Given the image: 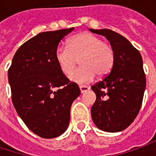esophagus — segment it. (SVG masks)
<instances>
[{
  "label": "esophagus",
  "instance_id": "34e87169",
  "mask_svg": "<svg viewBox=\"0 0 156 156\" xmlns=\"http://www.w3.org/2000/svg\"><path fill=\"white\" fill-rule=\"evenodd\" d=\"M79 88H80V91H81L82 93L87 91L90 89V87H89L88 85H79Z\"/></svg>",
  "mask_w": 156,
  "mask_h": 156
}]
</instances>
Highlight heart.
I'll list each match as a JSON object with an SVG mask.
<instances>
[{"mask_svg": "<svg viewBox=\"0 0 156 156\" xmlns=\"http://www.w3.org/2000/svg\"><path fill=\"white\" fill-rule=\"evenodd\" d=\"M55 58L60 70L69 75L80 59L82 66L71 73L70 78L75 83L91 82L98 74L106 76L114 64L113 48L97 36L81 33L70 38L68 46L59 45L55 51Z\"/></svg>", "mask_w": 156, "mask_h": 156, "instance_id": "heart-1", "label": "heart"}]
</instances>
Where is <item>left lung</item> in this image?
Wrapping results in <instances>:
<instances>
[{
    "label": "left lung",
    "instance_id": "1",
    "mask_svg": "<svg viewBox=\"0 0 156 156\" xmlns=\"http://www.w3.org/2000/svg\"><path fill=\"white\" fill-rule=\"evenodd\" d=\"M110 41L115 54L109 74L91 85L96 101L91 118L100 130L119 132L131 125L139 113L146 88V75L140 51L119 33L111 30H92Z\"/></svg>",
    "mask_w": 156,
    "mask_h": 156
}]
</instances>
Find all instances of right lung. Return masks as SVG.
I'll return each mask as SVG.
<instances>
[{
	"label": "right lung",
	"mask_w": 156,
	"mask_h": 156,
	"mask_svg": "<svg viewBox=\"0 0 156 156\" xmlns=\"http://www.w3.org/2000/svg\"><path fill=\"white\" fill-rule=\"evenodd\" d=\"M74 28L41 32L16 52L9 69L11 96L17 113L29 129L51 139L61 135L70 122L72 102L80 89L60 70L55 51Z\"/></svg>",
	"instance_id": "add662e5"
}]
</instances>
